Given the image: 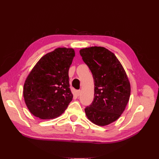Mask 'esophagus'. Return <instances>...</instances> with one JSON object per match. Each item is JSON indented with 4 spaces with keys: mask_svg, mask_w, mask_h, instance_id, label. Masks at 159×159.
Here are the masks:
<instances>
[{
    "mask_svg": "<svg viewBox=\"0 0 159 159\" xmlns=\"http://www.w3.org/2000/svg\"><path fill=\"white\" fill-rule=\"evenodd\" d=\"M80 94H81V91L80 90H78V91H76V95L77 96L80 95Z\"/></svg>",
    "mask_w": 159,
    "mask_h": 159,
    "instance_id": "obj_1",
    "label": "esophagus"
}]
</instances>
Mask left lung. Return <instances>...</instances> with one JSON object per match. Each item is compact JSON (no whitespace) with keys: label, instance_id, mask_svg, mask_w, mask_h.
Listing matches in <instances>:
<instances>
[{"label":"left lung","instance_id":"8db88e82","mask_svg":"<svg viewBox=\"0 0 159 159\" xmlns=\"http://www.w3.org/2000/svg\"><path fill=\"white\" fill-rule=\"evenodd\" d=\"M93 74L94 99L85 109L88 119L99 126L117 120L123 113L131 94V85L121 62L113 52L101 46L80 50Z\"/></svg>","mask_w":159,"mask_h":159}]
</instances>
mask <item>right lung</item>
Listing matches in <instances>:
<instances>
[{"instance_id": "1", "label": "right lung", "mask_w": 159, "mask_h": 159, "mask_svg": "<svg viewBox=\"0 0 159 159\" xmlns=\"http://www.w3.org/2000/svg\"><path fill=\"white\" fill-rule=\"evenodd\" d=\"M74 56L73 48H57L42 56L28 75L23 96L35 117L55 119L68 107L73 98L68 71Z\"/></svg>"}]
</instances>
